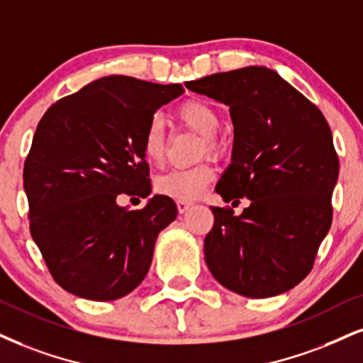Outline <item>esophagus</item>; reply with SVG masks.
<instances>
[{
  "mask_svg": "<svg viewBox=\"0 0 363 363\" xmlns=\"http://www.w3.org/2000/svg\"><path fill=\"white\" fill-rule=\"evenodd\" d=\"M177 207H178V212L180 213H185L186 210H189L191 207L190 202H183V200H178L177 202Z\"/></svg>",
  "mask_w": 363,
  "mask_h": 363,
  "instance_id": "34e87169",
  "label": "esophagus"
}]
</instances>
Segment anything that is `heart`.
<instances>
[{
    "label": "heart",
    "mask_w": 363,
    "mask_h": 363,
    "mask_svg": "<svg viewBox=\"0 0 363 363\" xmlns=\"http://www.w3.org/2000/svg\"><path fill=\"white\" fill-rule=\"evenodd\" d=\"M177 118L186 128L194 129L202 136L200 155H217L220 150V143L217 141V131L220 128V116L208 102L191 99L183 102L177 109ZM141 147L145 158L150 163H160L164 156V126L160 116H153L146 123L141 138ZM213 169L208 163H199L195 167L173 168L169 172L160 174L155 182V189L158 194L169 196L174 200L191 202L199 199L207 185L212 182Z\"/></svg>",
    "instance_id": "obj_1"
}]
</instances>
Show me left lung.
Segmentation results:
<instances>
[{"label": "left lung", "instance_id": "8db88e82", "mask_svg": "<svg viewBox=\"0 0 363 363\" xmlns=\"http://www.w3.org/2000/svg\"><path fill=\"white\" fill-rule=\"evenodd\" d=\"M185 86L230 107L232 163L216 191L223 202L250 200L240 216L210 207L216 220L205 237V262L237 294L286 293L310 274L332 225L338 156L328 123L267 67L213 74Z\"/></svg>", "mask_w": 363, "mask_h": 363}]
</instances>
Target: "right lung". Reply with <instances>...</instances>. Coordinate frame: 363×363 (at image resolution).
Instances as JSON below:
<instances>
[{
    "instance_id": "obj_1",
    "label": "right lung",
    "mask_w": 363,
    "mask_h": 363,
    "mask_svg": "<svg viewBox=\"0 0 363 363\" xmlns=\"http://www.w3.org/2000/svg\"><path fill=\"white\" fill-rule=\"evenodd\" d=\"M180 84L109 75L57 101L40 119L23 168L30 232L53 281L92 301H114L141 284L156 237L177 218L169 196L145 208L118 196L151 194L141 138Z\"/></svg>"
}]
</instances>
